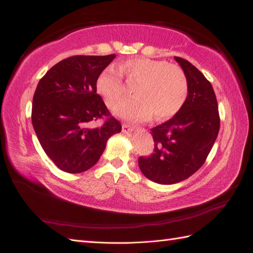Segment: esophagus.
<instances>
[{"mask_svg": "<svg viewBox=\"0 0 253 253\" xmlns=\"http://www.w3.org/2000/svg\"><path fill=\"white\" fill-rule=\"evenodd\" d=\"M135 128H136V126L133 125V124L126 123V124H124V125H123V131H124V132H126V133H128V132L132 131L133 129H135Z\"/></svg>", "mask_w": 253, "mask_h": 253, "instance_id": "obj_1", "label": "esophagus"}]
</instances>
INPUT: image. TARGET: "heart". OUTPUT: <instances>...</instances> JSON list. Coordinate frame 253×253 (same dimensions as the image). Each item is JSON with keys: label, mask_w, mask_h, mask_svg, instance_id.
Instances as JSON below:
<instances>
[{"label": "heart", "mask_w": 253, "mask_h": 253, "mask_svg": "<svg viewBox=\"0 0 253 253\" xmlns=\"http://www.w3.org/2000/svg\"><path fill=\"white\" fill-rule=\"evenodd\" d=\"M135 85L131 99L114 106L118 116L133 121L147 120L154 113L160 120L175 115L188 96V80L178 66L150 58H133L115 68L107 67L96 80V90L109 105L122 98L124 83Z\"/></svg>", "instance_id": "b5f03b06"}]
</instances>
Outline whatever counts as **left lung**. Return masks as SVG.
<instances>
[{"label":"left lung","mask_w":253,"mask_h":253,"mask_svg":"<svg viewBox=\"0 0 253 253\" xmlns=\"http://www.w3.org/2000/svg\"><path fill=\"white\" fill-rule=\"evenodd\" d=\"M188 80V96L176 115L151 129L154 150L140 157L143 175L158 184L187 179L206 162L219 130V114L211 83L185 58L175 56Z\"/></svg>","instance_id":"8db88e82"}]
</instances>
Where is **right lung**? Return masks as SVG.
<instances>
[{
  "label": "right lung",
  "instance_id": "obj_1",
  "mask_svg": "<svg viewBox=\"0 0 253 253\" xmlns=\"http://www.w3.org/2000/svg\"><path fill=\"white\" fill-rule=\"evenodd\" d=\"M115 54L74 55L58 62L40 79L31 121L42 149L58 169L83 173L103 153L122 125L96 93V80ZM102 119L101 126L94 123Z\"/></svg>",
  "mask_w": 253,
  "mask_h": 253
}]
</instances>
